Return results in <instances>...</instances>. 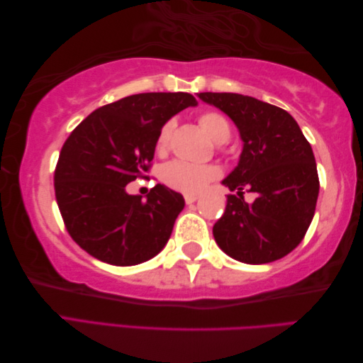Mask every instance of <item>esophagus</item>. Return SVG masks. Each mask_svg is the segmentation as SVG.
Here are the masks:
<instances>
[{
  "label": "esophagus",
  "instance_id": "1",
  "mask_svg": "<svg viewBox=\"0 0 363 363\" xmlns=\"http://www.w3.org/2000/svg\"><path fill=\"white\" fill-rule=\"evenodd\" d=\"M184 199H186V203L187 204H191V203H195L196 199H198V195H186L184 196Z\"/></svg>",
  "mask_w": 363,
  "mask_h": 363
}]
</instances>
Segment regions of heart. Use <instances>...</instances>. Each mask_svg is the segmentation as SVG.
Segmentation results:
<instances>
[{
	"mask_svg": "<svg viewBox=\"0 0 363 363\" xmlns=\"http://www.w3.org/2000/svg\"><path fill=\"white\" fill-rule=\"evenodd\" d=\"M199 125L206 130L213 142L223 143L230 137V125L225 115L215 111H207L199 117ZM174 125L173 121H167L159 129L156 137V151L164 154L168 150L172 140ZM221 174L217 165H198L189 162L174 160L169 162L160 172V179L168 189L181 191V194H198L207 184L218 179Z\"/></svg>",
	"mask_w": 363,
	"mask_h": 363,
	"instance_id": "b5f03b06",
	"label": "heart"
}]
</instances>
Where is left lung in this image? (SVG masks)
I'll return each instance as SVG.
<instances>
[{
    "mask_svg": "<svg viewBox=\"0 0 363 363\" xmlns=\"http://www.w3.org/2000/svg\"><path fill=\"white\" fill-rule=\"evenodd\" d=\"M198 96L228 113L243 140L237 168L223 181L237 195H228L213 225L215 242L245 264L282 259L303 242L315 215L320 179L311 143L281 107L238 94ZM243 189L257 194L252 203Z\"/></svg>",
    "mask_w": 363,
    "mask_h": 363,
    "instance_id": "obj_1",
    "label": "left lung"
}]
</instances>
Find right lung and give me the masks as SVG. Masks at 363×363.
Here are the masks:
<instances>
[{
  "mask_svg": "<svg viewBox=\"0 0 363 363\" xmlns=\"http://www.w3.org/2000/svg\"><path fill=\"white\" fill-rule=\"evenodd\" d=\"M196 99L190 94L130 95L91 112L68 135L54 191L73 240L111 265H137L164 248L184 198L162 184L146 199L126 186L148 177L159 129Z\"/></svg>",
  "mask_w": 363,
  "mask_h": 363,
  "instance_id": "right-lung-1",
  "label": "right lung"
}]
</instances>
